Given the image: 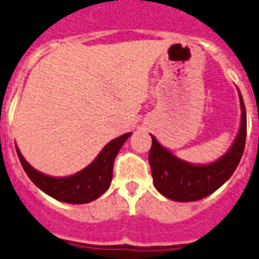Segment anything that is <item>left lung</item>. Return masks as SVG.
Instances as JSON below:
<instances>
[{
	"mask_svg": "<svg viewBox=\"0 0 259 259\" xmlns=\"http://www.w3.org/2000/svg\"><path fill=\"white\" fill-rule=\"evenodd\" d=\"M237 92L242 110L240 127L229 149L211 163L196 164L183 160L151 135L152 147L148 162L158 192L174 202H195L215 192L231 178L242 159L247 132L246 107L242 93L239 89Z\"/></svg>",
	"mask_w": 259,
	"mask_h": 259,
	"instance_id": "8db88e82",
	"label": "left lung"
}]
</instances>
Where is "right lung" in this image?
<instances>
[{
	"mask_svg": "<svg viewBox=\"0 0 259 259\" xmlns=\"http://www.w3.org/2000/svg\"><path fill=\"white\" fill-rule=\"evenodd\" d=\"M130 136L132 133H126L120 137L111 140L89 166L67 177H53V176L41 173L39 170L34 168L28 163L17 147L16 152L28 178L42 192H45L60 202L83 204V203L93 202L97 198H100L101 195L110 188L111 181H112L114 160L119 149L122 148V145L124 144V141L129 139Z\"/></svg>",
	"mask_w": 259,
	"mask_h": 259,
	"instance_id": "obj_1",
	"label": "right lung"
}]
</instances>
